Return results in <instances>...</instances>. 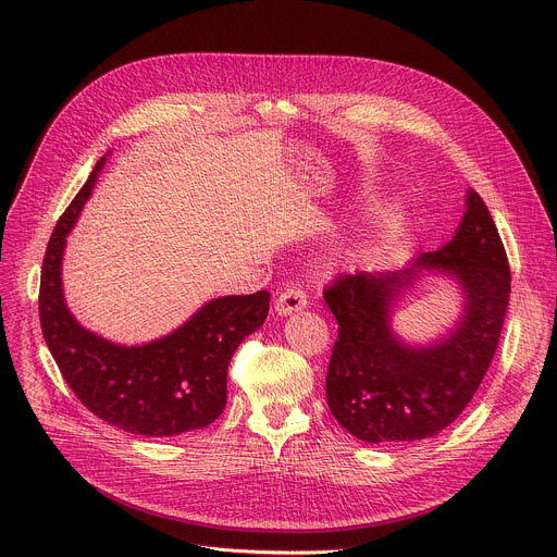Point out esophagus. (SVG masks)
Returning <instances> with one entry per match:
<instances>
[{"label": "esophagus", "mask_w": 557, "mask_h": 557, "mask_svg": "<svg viewBox=\"0 0 557 557\" xmlns=\"http://www.w3.org/2000/svg\"><path fill=\"white\" fill-rule=\"evenodd\" d=\"M308 306V297L306 290H301L299 286H290L284 293H280V297L275 299V312L277 314H293L297 310H304Z\"/></svg>", "instance_id": "1"}]
</instances>
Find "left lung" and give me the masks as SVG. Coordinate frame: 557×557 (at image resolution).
<instances>
[{"label":"left lung","instance_id":"1","mask_svg":"<svg viewBox=\"0 0 557 557\" xmlns=\"http://www.w3.org/2000/svg\"><path fill=\"white\" fill-rule=\"evenodd\" d=\"M423 270L447 274L463 295L457 326L428 347L391 331L400 293ZM511 273L487 205L473 189L451 240L394 273L339 275L324 299L339 324L326 399L344 430L366 443L421 441L467 408L498 348Z\"/></svg>","mask_w":557,"mask_h":557}]
</instances>
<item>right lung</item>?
<instances>
[{
	"instance_id": "add662e5",
	"label": "right lung",
	"mask_w": 557,
	"mask_h": 557,
	"mask_svg": "<svg viewBox=\"0 0 557 557\" xmlns=\"http://www.w3.org/2000/svg\"><path fill=\"white\" fill-rule=\"evenodd\" d=\"M103 165L106 158L59 218L48 243L39 288L44 339L78 401L108 425L153 438L202 430L222 414L228 361L264 324L271 295L258 290L211 299L174 333L143 346H121L84 329L65 304L61 262L65 235Z\"/></svg>"
}]
</instances>
